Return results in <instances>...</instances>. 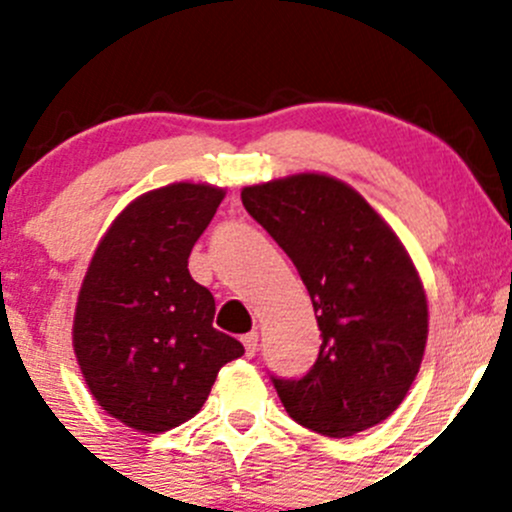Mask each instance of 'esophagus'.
Returning <instances> with one entry per match:
<instances>
[{
	"instance_id": "1",
	"label": "esophagus",
	"mask_w": 512,
	"mask_h": 512,
	"mask_svg": "<svg viewBox=\"0 0 512 512\" xmlns=\"http://www.w3.org/2000/svg\"><path fill=\"white\" fill-rule=\"evenodd\" d=\"M243 345H245V355L247 357H255V352H257V333L243 335Z\"/></svg>"
}]
</instances>
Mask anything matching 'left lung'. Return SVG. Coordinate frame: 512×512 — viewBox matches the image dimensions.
Here are the masks:
<instances>
[{"mask_svg":"<svg viewBox=\"0 0 512 512\" xmlns=\"http://www.w3.org/2000/svg\"><path fill=\"white\" fill-rule=\"evenodd\" d=\"M240 196L299 269L323 338L301 379L272 376L286 413L325 437L374 428L401 406L428 342V301L406 247L328 174H294Z\"/></svg>","mask_w":512,"mask_h":512,"instance_id":"left-lung-1","label":"left lung"}]
</instances>
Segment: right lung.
I'll list each match as a JSON object with an SVG mask.
<instances>
[{"label":"right lung","mask_w":512,"mask_h":512,"mask_svg":"<svg viewBox=\"0 0 512 512\" xmlns=\"http://www.w3.org/2000/svg\"><path fill=\"white\" fill-rule=\"evenodd\" d=\"M226 192L177 182L119 213L89 262L72 345L89 391L138 432L201 411L223 364L245 347L213 328L216 301L189 274V252Z\"/></svg>","instance_id":"add662e5"}]
</instances>
